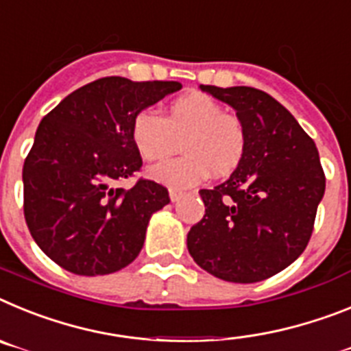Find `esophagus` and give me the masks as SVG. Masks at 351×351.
Masks as SVG:
<instances>
[{
    "mask_svg": "<svg viewBox=\"0 0 351 351\" xmlns=\"http://www.w3.org/2000/svg\"><path fill=\"white\" fill-rule=\"evenodd\" d=\"M182 191H180V189H175V187H171L169 189V197H171V201L173 203H175V201H178L180 197H182Z\"/></svg>",
    "mask_w": 351,
    "mask_h": 351,
    "instance_id": "obj_1",
    "label": "esophagus"
}]
</instances>
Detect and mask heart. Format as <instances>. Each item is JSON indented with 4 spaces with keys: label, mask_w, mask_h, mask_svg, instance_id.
I'll use <instances>...</instances> for the list:
<instances>
[{
    "label": "heart",
    "mask_w": 351,
    "mask_h": 351,
    "mask_svg": "<svg viewBox=\"0 0 351 351\" xmlns=\"http://www.w3.org/2000/svg\"><path fill=\"white\" fill-rule=\"evenodd\" d=\"M130 139L145 160L167 157L182 141L184 155L148 169L152 180L175 189L199 184L210 171L213 176L231 175L247 152L243 121L199 91L173 100L166 117L154 108L139 109L130 123Z\"/></svg>",
    "instance_id": "obj_1"
}]
</instances>
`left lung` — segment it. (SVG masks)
<instances>
[{"instance_id": "8db88e82", "label": "left lung", "mask_w": 351, "mask_h": 351, "mask_svg": "<svg viewBox=\"0 0 351 351\" xmlns=\"http://www.w3.org/2000/svg\"><path fill=\"white\" fill-rule=\"evenodd\" d=\"M201 90L237 111L247 152L224 184L199 191L205 215L189 231V252L219 279L263 281L307 247L325 193L318 150L293 114L265 91L205 84Z\"/></svg>"}]
</instances>
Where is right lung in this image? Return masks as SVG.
<instances>
[{"label":"right lung","mask_w":351,"mask_h":351,"mask_svg":"<svg viewBox=\"0 0 351 351\" xmlns=\"http://www.w3.org/2000/svg\"><path fill=\"white\" fill-rule=\"evenodd\" d=\"M176 81L102 77L72 91L42 118L24 160V219L36 245L77 276H106L141 252L152 213L169 203L167 189L139 178L130 139L139 109L180 90Z\"/></svg>","instance_id":"right-lung-1"}]
</instances>
